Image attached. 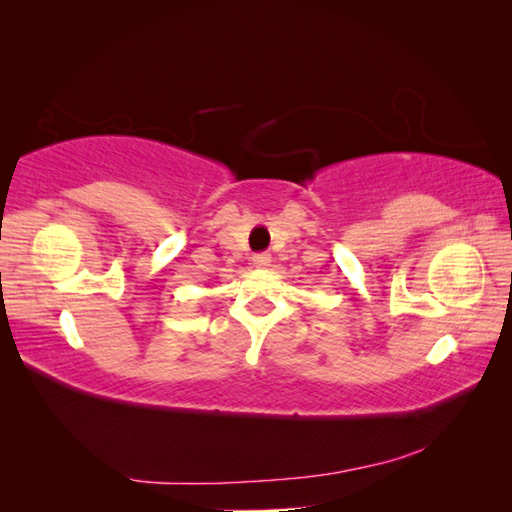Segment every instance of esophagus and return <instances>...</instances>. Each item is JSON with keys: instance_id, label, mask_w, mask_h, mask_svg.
<instances>
[{"instance_id": "obj_1", "label": "esophagus", "mask_w": 512, "mask_h": 512, "mask_svg": "<svg viewBox=\"0 0 512 512\" xmlns=\"http://www.w3.org/2000/svg\"><path fill=\"white\" fill-rule=\"evenodd\" d=\"M253 264L257 268H266V266H271V257H268V255H255L253 257Z\"/></svg>"}]
</instances>
